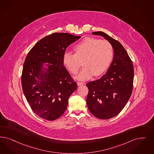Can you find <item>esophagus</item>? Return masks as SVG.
I'll list each match as a JSON object with an SVG mask.
<instances>
[{
	"mask_svg": "<svg viewBox=\"0 0 154 154\" xmlns=\"http://www.w3.org/2000/svg\"><path fill=\"white\" fill-rule=\"evenodd\" d=\"M84 83H83V82H77V85H78V86H81V85H84Z\"/></svg>",
	"mask_w": 154,
	"mask_h": 154,
	"instance_id": "1",
	"label": "esophagus"
}]
</instances>
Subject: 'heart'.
I'll list each match as a JSON object with an SVG mask.
<instances>
[{
  "label": "heart",
  "instance_id": "b5f03b06",
  "mask_svg": "<svg viewBox=\"0 0 154 154\" xmlns=\"http://www.w3.org/2000/svg\"><path fill=\"white\" fill-rule=\"evenodd\" d=\"M74 54L65 53L63 61L69 71L77 74L82 66H85L77 77L80 80L89 79L93 75L103 74L109 67L113 57V49L106 40L88 37L74 48Z\"/></svg>",
  "mask_w": 154,
  "mask_h": 154
}]
</instances>
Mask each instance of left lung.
Masks as SVG:
<instances>
[{
  "label": "left lung",
  "mask_w": 154,
  "mask_h": 154,
  "mask_svg": "<svg viewBox=\"0 0 154 154\" xmlns=\"http://www.w3.org/2000/svg\"><path fill=\"white\" fill-rule=\"evenodd\" d=\"M108 40L114 57L110 67L99 80L86 83V104L91 113L100 119H109L122 111L132 94L134 69L127 51L117 40L102 31L93 32Z\"/></svg>",
  "instance_id": "obj_1"
}]
</instances>
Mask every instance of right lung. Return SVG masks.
Returning <instances> with one entry per match:
<instances>
[{"label":"right lung","instance_id":"add662e5","mask_svg":"<svg viewBox=\"0 0 154 154\" xmlns=\"http://www.w3.org/2000/svg\"><path fill=\"white\" fill-rule=\"evenodd\" d=\"M80 37L64 32L51 34L38 41L26 56L22 89L32 111L43 119L53 121L61 117L77 89V83L63 66V57L68 46ZM43 62L49 63L46 72H42Z\"/></svg>","mask_w":154,"mask_h":154}]
</instances>
